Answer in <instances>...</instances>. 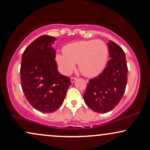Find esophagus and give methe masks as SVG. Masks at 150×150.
Returning <instances> with one entry per match:
<instances>
[{
    "label": "esophagus",
    "instance_id": "34e87169",
    "mask_svg": "<svg viewBox=\"0 0 150 150\" xmlns=\"http://www.w3.org/2000/svg\"><path fill=\"white\" fill-rule=\"evenodd\" d=\"M76 80H77V77H71V78H70V81H71L72 83H73V82Z\"/></svg>",
    "mask_w": 150,
    "mask_h": 150
}]
</instances>
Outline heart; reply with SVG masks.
<instances>
[{"mask_svg":"<svg viewBox=\"0 0 150 150\" xmlns=\"http://www.w3.org/2000/svg\"><path fill=\"white\" fill-rule=\"evenodd\" d=\"M63 54H57L56 61L62 73L68 75L78 63L80 73L88 77L99 75L107 63L108 49L101 40L77 41L65 45Z\"/></svg>","mask_w":150,"mask_h":150,"instance_id":"1","label":"heart"}]
</instances>
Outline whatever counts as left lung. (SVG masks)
<instances>
[{
    "mask_svg": "<svg viewBox=\"0 0 150 150\" xmlns=\"http://www.w3.org/2000/svg\"><path fill=\"white\" fill-rule=\"evenodd\" d=\"M109 56L102 73L89 80L84 94L85 104L97 113L113 109L124 94L128 80V66L122 48L112 41L108 43Z\"/></svg>",
    "mask_w": 150,
    "mask_h": 150,
    "instance_id": "obj_1",
    "label": "left lung"
}]
</instances>
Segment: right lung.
Returning <instances> with one entry per match:
<instances>
[{
    "label": "right lung",
    "mask_w": 150,
    "mask_h": 150,
    "mask_svg": "<svg viewBox=\"0 0 150 150\" xmlns=\"http://www.w3.org/2000/svg\"><path fill=\"white\" fill-rule=\"evenodd\" d=\"M56 38L42 35L26 48L20 67L21 85L26 99L32 106L43 113L56 111L64 100L70 77L58 72Z\"/></svg>",
    "instance_id": "add662e5"
}]
</instances>
